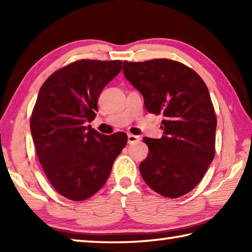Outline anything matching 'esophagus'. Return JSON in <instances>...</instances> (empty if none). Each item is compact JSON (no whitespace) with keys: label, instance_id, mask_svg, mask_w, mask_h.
<instances>
[{"label":"esophagus","instance_id":"1","mask_svg":"<svg viewBox=\"0 0 252 252\" xmlns=\"http://www.w3.org/2000/svg\"><path fill=\"white\" fill-rule=\"evenodd\" d=\"M140 136L138 135H133V134H127V142H129L130 144L132 143H135V142H139L140 141Z\"/></svg>","mask_w":252,"mask_h":252}]
</instances>
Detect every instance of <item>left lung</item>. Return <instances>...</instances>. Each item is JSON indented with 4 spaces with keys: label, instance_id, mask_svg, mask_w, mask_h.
Listing matches in <instances>:
<instances>
[{
    "label": "left lung",
    "instance_id": "1",
    "mask_svg": "<svg viewBox=\"0 0 252 252\" xmlns=\"http://www.w3.org/2000/svg\"><path fill=\"white\" fill-rule=\"evenodd\" d=\"M126 79L143 95L150 113H162L160 139L144 138L149 153L139 165L144 182L179 198L201 181L215 157L217 118L200 75L180 62L155 59L123 62Z\"/></svg>",
    "mask_w": 252,
    "mask_h": 252
}]
</instances>
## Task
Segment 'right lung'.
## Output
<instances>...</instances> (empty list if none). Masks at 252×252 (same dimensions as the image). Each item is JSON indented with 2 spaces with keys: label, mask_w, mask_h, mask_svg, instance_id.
<instances>
[{
  "label": "right lung",
  "mask_w": 252,
  "mask_h": 252,
  "mask_svg": "<svg viewBox=\"0 0 252 252\" xmlns=\"http://www.w3.org/2000/svg\"><path fill=\"white\" fill-rule=\"evenodd\" d=\"M122 61L80 60L55 71L42 85L30 126L37 158L58 192L73 201L96 193L112 170L127 136L103 135L84 126L95 118L103 88Z\"/></svg>",
  "instance_id": "1"
}]
</instances>
